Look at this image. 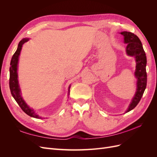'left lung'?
Masks as SVG:
<instances>
[{
  "label": "left lung",
  "mask_w": 157,
  "mask_h": 157,
  "mask_svg": "<svg viewBox=\"0 0 157 157\" xmlns=\"http://www.w3.org/2000/svg\"><path fill=\"white\" fill-rule=\"evenodd\" d=\"M124 36V42L127 44L126 53L130 56H134L136 61L135 75L137 78V91L126 113L135 108L140 101L147 86L146 64L147 58L141 40L137 35L131 32L123 31L121 33Z\"/></svg>",
  "instance_id": "1"
}]
</instances>
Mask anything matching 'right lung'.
I'll return each mask as SVG.
<instances>
[{"label": "right lung", "instance_id": "obj_1", "mask_svg": "<svg viewBox=\"0 0 157 157\" xmlns=\"http://www.w3.org/2000/svg\"><path fill=\"white\" fill-rule=\"evenodd\" d=\"M28 40H29V39H23L19 42L17 50L16 51V52L13 54L12 56L11 61H10L9 85H10V92L13 98L16 101L19 106L21 107L22 110L24 111L27 115H28L31 117L40 118V119H41L42 117L39 116V115H37V114L34 111V110H33V109H31L29 106H28L27 105V103L25 102V101L23 99L22 97L21 96L20 89V87H19V84H18L17 69L19 56H20L23 44H24L25 42H27Z\"/></svg>", "mask_w": 157, "mask_h": 157}]
</instances>
